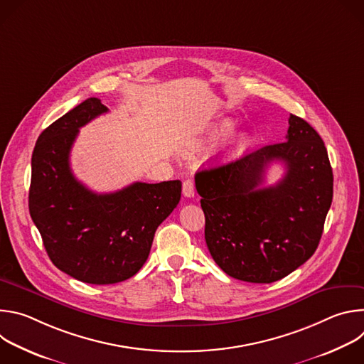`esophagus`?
<instances>
[{
  "label": "esophagus",
  "mask_w": 364,
  "mask_h": 364,
  "mask_svg": "<svg viewBox=\"0 0 364 364\" xmlns=\"http://www.w3.org/2000/svg\"><path fill=\"white\" fill-rule=\"evenodd\" d=\"M183 194L186 196V197H194V183H193V180H190V178H187L184 183H183Z\"/></svg>",
  "instance_id": "esophagus-1"
}]
</instances>
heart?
<instances>
[{
  "mask_svg": "<svg viewBox=\"0 0 364 364\" xmlns=\"http://www.w3.org/2000/svg\"><path fill=\"white\" fill-rule=\"evenodd\" d=\"M232 128H233V124H232L230 121H226V122H223V124L215 131L213 136H215V138H219V136H222V135H226ZM245 144H246V136H245V135L237 136V138L233 141V144H232V145H233V151L242 149V148L245 146Z\"/></svg>",
  "mask_w": 364,
  "mask_h": 364,
  "instance_id": "obj_1",
  "label": "heart"
}]
</instances>
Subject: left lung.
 <instances>
[{"label":"left lung","mask_w":364,"mask_h":364,"mask_svg":"<svg viewBox=\"0 0 364 364\" xmlns=\"http://www.w3.org/2000/svg\"><path fill=\"white\" fill-rule=\"evenodd\" d=\"M285 142L196 174L205 218L204 237L215 262L232 278L271 284L314 255L333 201L326 145L306 121L291 115ZM272 161L287 171L262 188Z\"/></svg>","instance_id":"left-lung-1"}]
</instances>
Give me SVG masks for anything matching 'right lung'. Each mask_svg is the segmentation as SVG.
<instances>
[{"label":"right lung","instance_id":"1","mask_svg":"<svg viewBox=\"0 0 364 364\" xmlns=\"http://www.w3.org/2000/svg\"><path fill=\"white\" fill-rule=\"evenodd\" d=\"M105 112L100 99L89 97L40 134L28 193L30 216L50 261L93 285L134 277L146 261L155 230L181 197L180 180L136 181L97 194L75 178L69 159L79 129Z\"/></svg>","mask_w":364,"mask_h":364}]
</instances>
